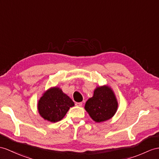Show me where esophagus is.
Listing matches in <instances>:
<instances>
[{"label":"esophagus","instance_id":"esophagus-1","mask_svg":"<svg viewBox=\"0 0 159 159\" xmlns=\"http://www.w3.org/2000/svg\"><path fill=\"white\" fill-rule=\"evenodd\" d=\"M75 105L77 107H82V102H76Z\"/></svg>","mask_w":159,"mask_h":159}]
</instances>
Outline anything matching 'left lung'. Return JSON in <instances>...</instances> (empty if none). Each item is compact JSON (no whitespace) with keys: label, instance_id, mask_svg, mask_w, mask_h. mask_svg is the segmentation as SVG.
Masks as SVG:
<instances>
[{"label":"left lung","instance_id":"8db88e82","mask_svg":"<svg viewBox=\"0 0 159 159\" xmlns=\"http://www.w3.org/2000/svg\"><path fill=\"white\" fill-rule=\"evenodd\" d=\"M85 109L97 123L111 119L117 109V102L113 92L107 86L97 88L93 97L87 100Z\"/></svg>","mask_w":159,"mask_h":159}]
</instances>
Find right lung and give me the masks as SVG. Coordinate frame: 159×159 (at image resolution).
Wrapping results in <instances>:
<instances>
[{
  "instance_id": "obj_1",
  "label": "right lung",
  "mask_w": 159,
  "mask_h": 159,
  "mask_svg": "<svg viewBox=\"0 0 159 159\" xmlns=\"http://www.w3.org/2000/svg\"><path fill=\"white\" fill-rule=\"evenodd\" d=\"M74 106L73 100L59 88H52L46 91L38 102V109L44 119L57 122L63 119L69 108Z\"/></svg>"
}]
</instances>
